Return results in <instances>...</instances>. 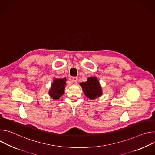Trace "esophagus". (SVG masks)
I'll return each mask as SVG.
<instances>
[{"label":"esophagus","instance_id":"34e87169","mask_svg":"<svg viewBox=\"0 0 155 155\" xmlns=\"http://www.w3.org/2000/svg\"><path fill=\"white\" fill-rule=\"evenodd\" d=\"M72 80H73V81H74V82H75V83H77V81H78V78H77V77H73Z\"/></svg>","mask_w":155,"mask_h":155}]
</instances>
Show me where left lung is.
Masks as SVG:
<instances>
[{
  "label": "left lung",
  "instance_id": "obj_1",
  "mask_svg": "<svg viewBox=\"0 0 155 155\" xmlns=\"http://www.w3.org/2000/svg\"><path fill=\"white\" fill-rule=\"evenodd\" d=\"M85 96L90 99H96L102 95L99 81L96 77H90L85 82L80 83Z\"/></svg>",
  "mask_w": 155,
  "mask_h": 155
}]
</instances>
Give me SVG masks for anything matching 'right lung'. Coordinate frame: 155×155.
I'll return each instance as SVG.
<instances>
[{"label": "right lung", "mask_w": 155, "mask_h": 155, "mask_svg": "<svg viewBox=\"0 0 155 155\" xmlns=\"http://www.w3.org/2000/svg\"><path fill=\"white\" fill-rule=\"evenodd\" d=\"M65 78H54L51 84L50 89L48 91V94L53 99H59L60 97L64 94V90L66 85Z\"/></svg>", "instance_id": "1"}]
</instances>
